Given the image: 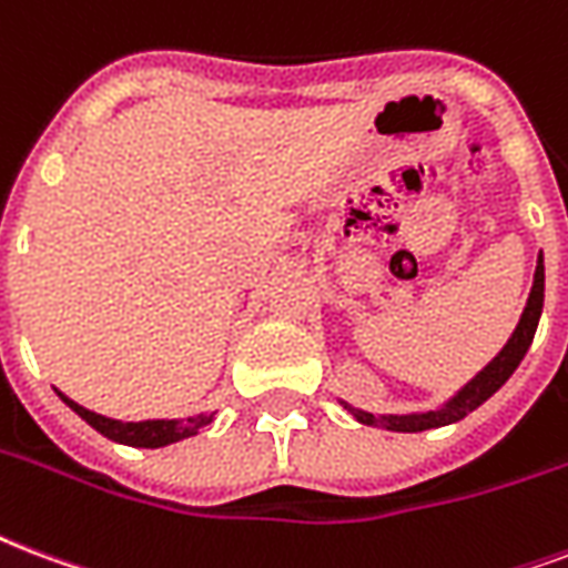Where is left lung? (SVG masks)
I'll return each instance as SVG.
<instances>
[{
	"label": "left lung",
	"mask_w": 568,
	"mask_h": 568,
	"mask_svg": "<svg viewBox=\"0 0 568 568\" xmlns=\"http://www.w3.org/2000/svg\"><path fill=\"white\" fill-rule=\"evenodd\" d=\"M542 303H545V265H542V253L536 258V274H534V288L527 294V306L518 324H515L513 336L506 339V345L497 352V357L488 366L476 372L474 378L467 381L465 387L456 389L444 405L432 410H414V414H369V410H357L352 408L348 402L339 405L348 414H352L357 423L363 426H378L387 428V432H426V428H440L449 426V423H458L465 419L470 410H476L486 399H491L497 389L504 387L506 381L513 378V372L518 369V363L525 361L527 348L536 336V327H539V315H542Z\"/></svg>",
	"instance_id": "left-lung-1"
}]
</instances>
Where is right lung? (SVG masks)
Returning <instances> with one entry per match:
<instances>
[{
    "label": "right lung",
    "mask_w": 568,
    "mask_h": 568,
    "mask_svg": "<svg viewBox=\"0 0 568 568\" xmlns=\"http://www.w3.org/2000/svg\"><path fill=\"white\" fill-rule=\"evenodd\" d=\"M59 399L68 405L71 410H77L85 423L92 428H98L103 438L115 440V444H128V447H145V449H158L166 447V444H179L184 438H193L199 435V428H205L214 414L205 410V414H196V417L187 419H140V423H124V419H112L103 417V414H94V410L82 408L73 399H68L62 389H55Z\"/></svg>",
    "instance_id": "obj_1"
}]
</instances>
